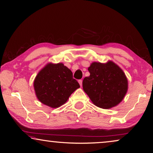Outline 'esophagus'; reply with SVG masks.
Masks as SVG:
<instances>
[{
    "label": "esophagus",
    "instance_id": "esophagus-1",
    "mask_svg": "<svg viewBox=\"0 0 153 153\" xmlns=\"http://www.w3.org/2000/svg\"><path fill=\"white\" fill-rule=\"evenodd\" d=\"M82 82H83V81L81 80V79H80V80L78 81V83H79V85H80V86H81V87L82 86Z\"/></svg>",
    "mask_w": 153,
    "mask_h": 153
}]
</instances>
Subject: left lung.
<instances>
[{
  "label": "left lung",
  "instance_id": "1",
  "mask_svg": "<svg viewBox=\"0 0 153 153\" xmlns=\"http://www.w3.org/2000/svg\"><path fill=\"white\" fill-rule=\"evenodd\" d=\"M90 76L83 81L85 93L96 106L102 109L114 108L125 98L128 88L123 70L112 60L93 62L88 68Z\"/></svg>",
  "mask_w": 153,
  "mask_h": 153
}]
</instances>
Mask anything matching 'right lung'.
Masks as SVG:
<instances>
[{
    "label": "right lung",
    "mask_w": 153,
    "mask_h": 153,
    "mask_svg": "<svg viewBox=\"0 0 153 153\" xmlns=\"http://www.w3.org/2000/svg\"><path fill=\"white\" fill-rule=\"evenodd\" d=\"M72 72L62 62H48L34 80L38 100L51 108H57L68 101L70 95L80 87Z\"/></svg>",
    "instance_id": "obj_1"
}]
</instances>
